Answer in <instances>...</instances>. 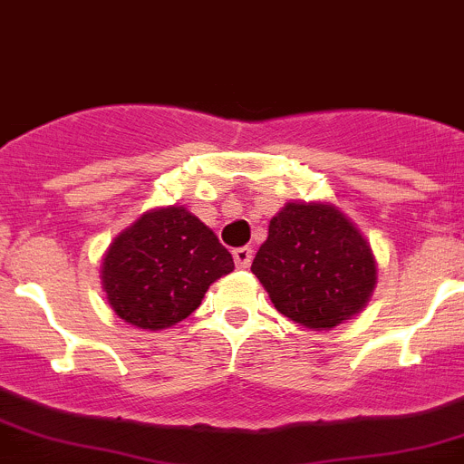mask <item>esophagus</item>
<instances>
[{
	"instance_id": "1",
	"label": "esophagus",
	"mask_w": 464,
	"mask_h": 464,
	"mask_svg": "<svg viewBox=\"0 0 464 464\" xmlns=\"http://www.w3.org/2000/svg\"><path fill=\"white\" fill-rule=\"evenodd\" d=\"M234 256V264L238 267H250L252 264V247H237V250L232 252Z\"/></svg>"
}]
</instances>
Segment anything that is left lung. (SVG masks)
<instances>
[{
	"mask_svg": "<svg viewBox=\"0 0 464 464\" xmlns=\"http://www.w3.org/2000/svg\"><path fill=\"white\" fill-rule=\"evenodd\" d=\"M252 275L290 322L333 331L366 308L377 261L369 238L335 203L290 200L270 218Z\"/></svg>",
	"mask_w": 464,
	"mask_h": 464,
	"instance_id": "left-lung-1",
	"label": "left lung"
}]
</instances>
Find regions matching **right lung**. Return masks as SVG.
<instances>
[{"instance_id": "right-lung-1", "label": "right lung", "mask_w": 464, "mask_h": 464, "mask_svg": "<svg viewBox=\"0 0 464 464\" xmlns=\"http://www.w3.org/2000/svg\"><path fill=\"white\" fill-rule=\"evenodd\" d=\"M232 270V255L217 234L183 205H167L116 234L100 279L122 322L156 333L189 317L209 285Z\"/></svg>"}]
</instances>
